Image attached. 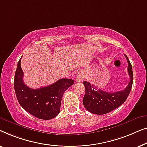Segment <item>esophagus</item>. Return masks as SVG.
I'll return each instance as SVG.
<instances>
[{"mask_svg": "<svg viewBox=\"0 0 147 147\" xmlns=\"http://www.w3.org/2000/svg\"><path fill=\"white\" fill-rule=\"evenodd\" d=\"M84 76V74L83 73V72L80 71L78 72L76 74V82H81L82 80H83Z\"/></svg>", "mask_w": 147, "mask_h": 147, "instance_id": "obj_1", "label": "esophagus"}]
</instances>
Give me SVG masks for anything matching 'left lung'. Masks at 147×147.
Returning a JSON list of instances; mask_svg holds the SVG:
<instances>
[{
    "label": "left lung",
    "instance_id": "left-lung-1",
    "mask_svg": "<svg viewBox=\"0 0 147 147\" xmlns=\"http://www.w3.org/2000/svg\"><path fill=\"white\" fill-rule=\"evenodd\" d=\"M128 62V73L130 82L125 89L115 92L103 91L96 88L90 82L84 81L85 94L82 99L84 107L90 113L96 115L107 114L121 106L127 100L133 85V73L132 65L127 56L125 55Z\"/></svg>",
    "mask_w": 147,
    "mask_h": 147
}]
</instances>
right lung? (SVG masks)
Wrapping results in <instances>:
<instances>
[{"label": "right lung", "mask_w": 147, "mask_h": 147, "mask_svg": "<svg viewBox=\"0 0 147 147\" xmlns=\"http://www.w3.org/2000/svg\"><path fill=\"white\" fill-rule=\"evenodd\" d=\"M20 58L14 74V86L16 98L22 108L40 119L50 120L57 117L61 111L63 94L74 84L69 78H61L51 85L32 89L23 82V72Z\"/></svg>", "instance_id": "add662e5"}]
</instances>
